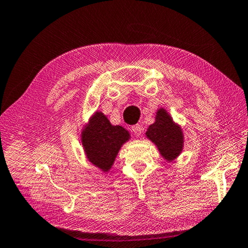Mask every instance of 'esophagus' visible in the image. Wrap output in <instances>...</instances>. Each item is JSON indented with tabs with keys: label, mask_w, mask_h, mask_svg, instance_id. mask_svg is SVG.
<instances>
[{
	"label": "esophagus",
	"mask_w": 248,
	"mask_h": 248,
	"mask_svg": "<svg viewBox=\"0 0 248 248\" xmlns=\"http://www.w3.org/2000/svg\"><path fill=\"white\" fill-rule=\"evenodd\" d=\"M131 130H132V132H133L134 134H136L137 137H140L141 133H142V130H143V128H142L141 124H134V125H132Z\"/></svg>",
	"instance_id": "obj_1"
}]
</instances>
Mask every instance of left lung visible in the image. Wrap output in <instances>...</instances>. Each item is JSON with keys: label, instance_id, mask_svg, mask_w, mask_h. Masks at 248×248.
<instances>
[{"label": "left lung", "instance_id": "8db88e82", "mask_svg": "<svg viewBox=\"0 0 248 248\" xmlns=\"http://www.w3.org/2000/svg\"><path fill=\"white\" fill-rule=\"evenodd\" d=\"M145 134L156 144L159 152L169 161L177 157L182 152L184 143L182 130L173 123L164 109L157 111L156 120L150 125Z\"/></svg>", "mask_w": 248, "mask_h": 248}]
</instances>
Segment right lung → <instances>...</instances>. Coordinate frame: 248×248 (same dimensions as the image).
Segmentation results:
<instances>
[{"mask_svg":"<svg viewBox=\"0 0 248 248\" xmlns=\"http://www.w3.org/2000/svg\"><path fill=\"white\" fill-rule=\"evenodd\" d=\"M129 132L120 125H112L106 116L96 112L89 127L82 133L86 156L98 169L108 171L114 164L119 150L129 139Z\"/></svg>","mask_w":248,"mask_h":248,"instance_id":"add662e5","label":"right lung"}]
</instances>
